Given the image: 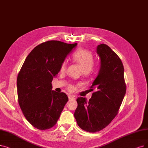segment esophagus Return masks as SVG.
Instances as JSON below:
<instances>
[{
  "label": "esophagus",
  "instance_id": "esophagus-1",
  "mask_svg": "<svg viewBox=\"0 0 148 148\" xmlns=\"http://www.w3.org/2000/svg\"><path fill=\"white\" fill-rule=\"evenodd\" d=\"M68 98L69 99H75V97L73 95H68Z\"/></svg>",
  "mask_w": 148,
  "mask_h": 148
}]
</instances>
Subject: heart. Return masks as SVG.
I'll return each mask as SVG.
<instances>
[{"label": "heart", "instance_id": "b5f03b06", "mask_svg": "<svg viewBox=\"0 0 148 148\" xmlns=\"http://www.w3.org/2000/svg\"><path fill=\"white\" fill-rule=\"evenodd\" d=\"M73 60L78 63L81 67L82 72L84 73H88L92 69L94 59L92 54L90 51L84 49H79L76 51L73 56ZM67 62L64 61L62 63L61 66V70L64 71L66 69ZM69 90L73 89V86L70 85L69 86Z\"/></svg>", "mask_w": 148, "mask_h": 148}]
</instances>
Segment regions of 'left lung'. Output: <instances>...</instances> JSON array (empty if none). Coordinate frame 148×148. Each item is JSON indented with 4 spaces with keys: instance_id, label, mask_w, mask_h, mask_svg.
<instances>
[{
    "instance_id": "1",
    "label": "left lung",
    "mask_w": 148,
    "mask_h": 148,
    "mask_svg": "<svg viewBox=\"0 0 148 148\" xmlns=\"http://www.w3.org/2000/svg\"><path fill=\"white\" fill-rule=\"evenodd\" d=\"M100 67L91 90L95 88L87 101L83 97L76 99L78 107L74 116L82 130L96 132L105 128L118 114L126 94L123 63L110 47L100 44L97 47Z\"/></svg>"
}]
</instances>
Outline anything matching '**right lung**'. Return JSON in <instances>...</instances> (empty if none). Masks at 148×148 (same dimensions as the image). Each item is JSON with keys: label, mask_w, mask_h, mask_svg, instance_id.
I'll return each mask as SVG.
<instances>
[{"label": "right lung", "mask_w": 148, "mask_h": 148, "mask_svg": "<svg viewBox=\"0 0 148 148\" xmlns=\"http://www.w3.org/2000/svg\"><path fill=\"white\" fill-rule=\"evenodd\" d=\"M75 44L49 40L27 56L17 78L18 101L28 121L40 130L55 125L68 101L63 92L52 90L51 81Z\"/></svg>", "instance_id": "obj_1"}]
</instances>
